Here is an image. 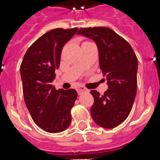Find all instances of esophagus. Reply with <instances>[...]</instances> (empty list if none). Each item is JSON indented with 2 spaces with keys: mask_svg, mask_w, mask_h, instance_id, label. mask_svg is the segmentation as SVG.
I'll use <instances>...</instances> for the list:
<instances>
[{
  "mask_svg": "<svg viewBox=\"0 0 160 160\" xmlns=\"http://www.w3.org/2000/svg\"><path fill=\"white\" fill-rule=\"evenodd\" d=\"M88 89H85L84 87L83 86H78L77 87V92L79 94H81L82 93H84V92H86Z\"/></svg>",
  "mask_w": 160,
  "mask_h": 160,
  "instance_id": "obj_1",
  "label": "esophagus"
}]
</instances>
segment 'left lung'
<instances>
[{"label": "left lung", "instance_id": "1", "mask_svg": "<svg viewBox=\"0 0 160 160\" xmlns=\"http://www.w3.org/2000/svg\"><path fill=\"white\" fill-rule=\"evenodd\" d=\"M78 34L89 38L97 44L99 67L107 76L108 89L94 98L90 113L99 127L112 129L123 122L132 110L137 88L138 60L132 46L123 38L106 27L82 28Z\"/></svg>", "mask_w": 160, "mask_h": 160}]
</instances>
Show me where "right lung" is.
Instances as JSON below:
<instances>
[{"label":"right lung","instance_id":"add662e5","mask_svg":"<svg viewBox=\"0 0 160 160\" xmlns=\"http://www.w3.org/2000/svg\"><path fill=\"white\" fill-rule=\"evenodd\" d=\"M76 32L78 28L47 32L28 48L20 65L26 107L36 125L47 132H61L71 124L77 92L74 89L57 90L52 83L62 48Z\"/></svg>","mask_w":160,"mask_h":160}]
</instances>
